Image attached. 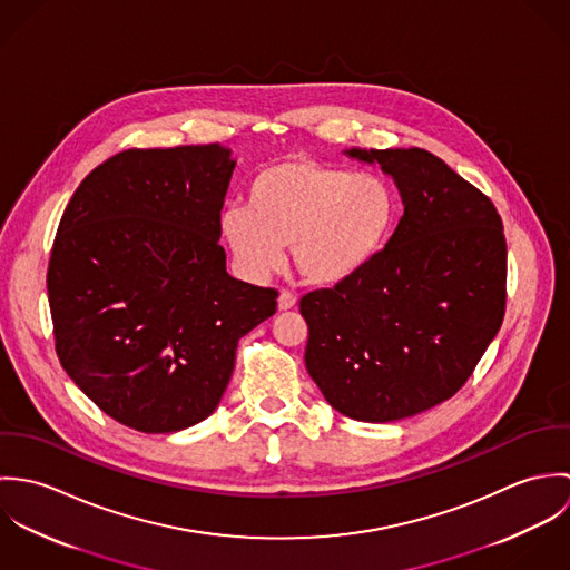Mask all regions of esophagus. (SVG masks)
I'll use <instances>...</instances> for the list:
<instances>
[{
  "mask_svg": "<svg viewBox=\"0 0 570 570\" xmlns=\"http://www.w3.org/2000/svg\"><path fill=\"white\" fill-rule=\"evenodd\" d=\"M296 303H298V298H296L292 292H287V289H281V292H278V309H281V312L294 309Z\"/></svg>",
  "mask_w": 570,
  "mask_h": 570,
  "instance_id": "1",
  "label": "esophagus"
}]
</instances>
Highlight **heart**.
Listing matches in <instances>:
<instances>
[{"label": "heart", "mask_w": 570, "mask_h": 570, "mask_svg": "<svg viewBox=\"0 0 570 570\" xmlns=\"http://www.w3.org/2000/svg\"><path fill=\"white\" fill-rule=\"evenodd\" d=\"M395 217L397 199L384 179L287 158L252 179L249 206L222 210L219 230L249 278L274 272L292 245L294 267L307 283L335 287L371 267Z\"/></svg>", "instance_id": "obj_1"}]
</instances>
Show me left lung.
I'll use <instances>...</instances> for the list:
<instances>
[{
    "label": "left lung",
    "instance_id": "left-lung-1",
    "mask_svg": "<svg viewBox=\"0 0 570 570\" xmlns=\"http://www.w3.org/2000/svg\"><path fill=\"white\" fill-rule=\"evenodd\" d=\"M393 177L404 215L360 276L301 298L305 366L344 416L389 423L450 400L504 316L502 222L425 149H346Z\"/></svg>",
    "mask_w": 570,
    "mask_h": 570
}]
</instances>
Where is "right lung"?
Segmentation results:
<instances>
[{
	"label": "right lung",
	"instance_id": "obj_1",
	"mask_svg": "<svg viewBox=\"0 0 570 570\" xmlns=\"http://www.w3.org/2000/svg\"><path fill=\"white\" fill-rule=\"evenodd\" d=\"M237 160L222 145L129 149L72 195L48 301L66 373L105 414L147 434L215 412L237 344L276 292L228 274L219 215Z\"/></svg>",
	"mask_w": 570,
	"mask_h": 570
}]
</instances>
